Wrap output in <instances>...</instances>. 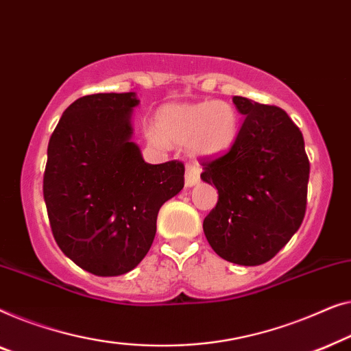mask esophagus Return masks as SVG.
<instances>
[{
  "label": "esophagus",
  "mask_w": 351,
  "mask_h": 351,
  "mask_svg": "<svg viewBox=\"0 0 351 351\" xmlns=\"http://www.w3.org/2000/svg\"><path fill=\"white\" fill-rule=\"evenodd\" d=\"M199 181H200V169H199V167H195V165H187V169H186V178H184V184H186V187L195 186Z\"/></svg>",
  "instance_id": "1"
}]
</instances>
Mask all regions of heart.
Returning <instances> with one entry per match:
<instances>
[{
    "mask_svg": "<svg viewBox=\"0 0 351 351\" xmlns=\"http://www.w3.org/2000/svg\"><path fill=\"white\" fill-rule=\"evenodd\" d=\"M239 130V116L227 101L210 100L169 105L159 110L156 127L146 135L154 145H186L194 157H215L230 147Z\"/></svg>",
    "mask_w": 351,
    "mask_h": 351,
    "instance_id": "heart-1",
    "label": "heart"
}]
</instances>
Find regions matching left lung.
<instances>
[{"label":"left lung","mask_w":351,"mask_h":351,"mask_svg":"<svg viewBox=\"0 0 351 351\" xmlns=\"http://www.w3.org/2000/svg\"><path fill=\"white\" fill-rule=\"evenodd\" d=\"M232 101L245 119L230 149L204 164L200 178L219 194L204 232L223 259L261 265L302 224L310 164L302 132L281 108L245 97Z\"/></svg>","instance_id":"left-lung-1"}]
</instances>
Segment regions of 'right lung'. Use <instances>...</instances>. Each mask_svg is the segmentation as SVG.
I'll use <instances>...</instances> for the list:
<instances>
[{"label":"right lung","mask_w":351,"mask_h":351,"mask_svg":"<svg viewBox=\"0 0 351 351\" xmlns=\"http://www.w3.org/2000/svg\"><path fill=\"white\" fill-rule=\"evenodd\" d=\"M135 92L95 93L66 108L47 146L44 202L63 254L98 276L130 272L156 237L160 206L184 187V165H151L132 141Z\"/></svg>","instance_id":"obj_1"}]
</instances>
